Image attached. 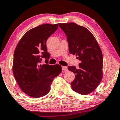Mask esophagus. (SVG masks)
Masks as SVG:
<instances>
[{"label": "esophagus", "instance_id": "obj_1", "mask_svg": "<svg viewBox=\"0 0 120 120\" xmlns=\"http://www.w3.org/2000/svg\"><path fill=\"white\" fill-rule=\"evenodd\" d=\"M62 70L64 71H68V68L66 66H62Z\"/></svg>", "mask_w": 120, "mask_h": 120}]
</instances>
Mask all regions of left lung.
Masks as SVG:
<instances>
[{"instance_id":"8db88e82","label":"left lung","mask_w":120,"mask_h":120,"mask_svg":"<svg viewBox=\"0 0 120 120\" xmlns=\"http://www.w3.org/2000/svg\"><path fill=\"white\" fill-rule=\"evenodd\" d=\"M66 35L70 54L80 61L78 67L69 66L75 74L72 89L81 94H88L95 90L102 78L103 55L100 47L91 33L75 23H59Z\"/></svg>"}]
</instances>
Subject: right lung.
<instances>
[{"instance_id":"add662e5","label":"right lung","mask_w":120,"mask_h":120,"mask_svg":"<svg viewBox=\"0 0 120 120\" xmlns=\"http://www.w3.org/2000/svg\"><path fill=\"white\" fill-rule=\"evenodd\" d=\"M58 28V24H45L25 34L17 45L13 54V73L25 94L31 97L44 96L50 90L53 79L61 72V66L50 65V54L46 42ZM45 58V64H41Z\"/></svg>"}]
</instances>
